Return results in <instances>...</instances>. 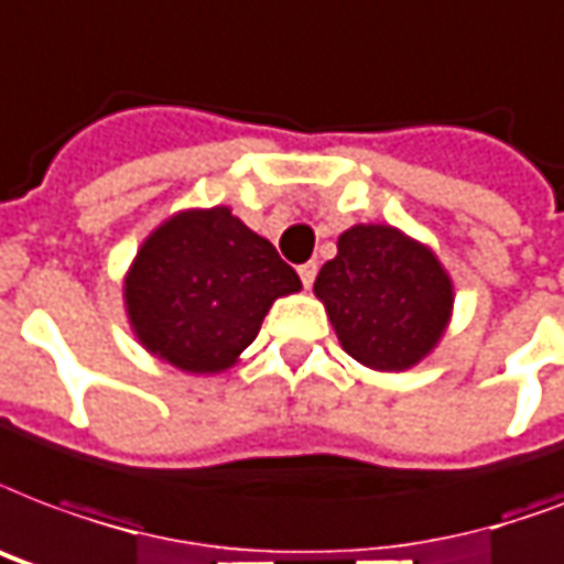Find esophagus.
Returning a JSON list of instances; mask_svg holds the SVG:
<instances>
[{
    "label": "esophagus",
    "instance_id": "34e87169",
    "mask_svg": "<svg viewBox=\"0 0 564 564\" xmlns=\"http://www.w3.org/2000/svg\"><path fill=\"white\" fill-rule=\"evenodd\" d=\"M299 278H301V283H304V290H311L313 281H316V263L299 265Z\"/></svg>",
    "mask_w": 564,
    "mask_h": 564
}]
</instances>
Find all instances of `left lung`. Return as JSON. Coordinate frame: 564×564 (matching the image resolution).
Wrapping results in <instances>:
<instances>
[{
    "instance_id": "1",
    "label": "left lung",
    "mask_w": 564,
    "mask_h": 564,
    "mask_svg": "<svg viewBox=\"0 0 564 564\" xmlns=\"http://www.w3.org/2000/svg\"><path fill=\"white\" fill-rule=\"evenodd\" d=\"M346 355L376 372H405L437 349L455 286L437 253L393 225H355L313 283Z\"/></svg>"
}]
</instances>
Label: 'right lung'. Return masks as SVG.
<instances>
[{
    "label": "right lung",
    "instance_id": "1",
    "mask_svg": "<svg viewBox=\"0 0 564 564\" xmlns=\"http://www.w3.org/2000/svg\"><path fill=\"white\" fill-rule=\"evenodd\" d=\"M301 290L274 245L230 206L167 215L123 274V311L141 349L192 372L236 367L274 301Z\"/></svg>",
    "mask_w": 564,
    "mask_h": 564
}]
</instances>
